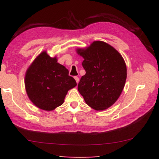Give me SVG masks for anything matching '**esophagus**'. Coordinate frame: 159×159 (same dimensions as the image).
<instances>
[{"instance_id": "34e87169", "label": "esophagus", "mask_w": 159, "mask_h": 159, "mask_svg": "<svg viewBox=\"0 0 159 159\" xmlns=\"http://www.w3.org/2000/svg\"><path fill=\"white\" fill-rule=\"evenodd\" d=\"M74 79H75V80H76V81L77 83H79V77H78V76H75Z\"/></svg>"}]
</instances>
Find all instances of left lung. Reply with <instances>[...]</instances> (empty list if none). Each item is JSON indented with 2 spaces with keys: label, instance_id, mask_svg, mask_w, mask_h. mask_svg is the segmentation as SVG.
<instances>
[{
  "label": "left lung",
  "instance_id": "1",
  "mask_svg": "<svg viewBox=\"0 0 159 159\" xmlns=\"http://www.w3.org/2000/svg\"><path fill=\"white\" fill-rule=\"evenodd\" d=\"M84 60L85 74L78 85L85 103L97 111L109 108L116 102L124 89L126 67L119 52L101 41L94 42L86 49H77Z\"/></svg>",
  "mask_w": 159,
  "mask_h": 159
}]
</instances>
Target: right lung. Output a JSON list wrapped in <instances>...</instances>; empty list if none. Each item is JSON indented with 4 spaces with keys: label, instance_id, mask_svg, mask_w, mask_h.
<instances>
[{
    "label": "right lung",
    "instance_id": "right-lung-1",
    "mask_svg": "<svg viewBox=\"0 0 159 159\" xmlns=\"http://www.w3.org/2000/svg\"><path fill=\"white\" fill-rule=\"evenodd\" d=\"M69 71L44 51L28 69L25 76V90L37 107L52 111L62 105L69 89L76 86Z\"/></svg>",
    "mask_w": 159,
    "mask_h": 159
}]
</instances>
